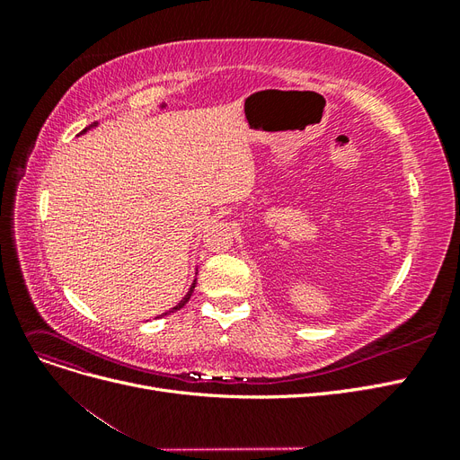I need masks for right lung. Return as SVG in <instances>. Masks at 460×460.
I'll list each match as a JSON object with an SVG mask.
<instances>
[{"mask_svg":"<svg viewBox=\"0 0 460 460\" xmlns=\"http://www.w3.org/2000/svg\"><path fill=\"white\" fill-rule=\"evenodd\" d=\"M95 124H97V122H93V124H92V127H95ZM92 127H88V128H84V130H82V134H84V132H86V130H90V128H92ZM196 282H198V278H196V280H193V284H191V288H190V291H188V294H186V297H184V299H182V301H180V303H178V305H176V307H172V309H171V311H169V313H174V311H178V309H182V307H184V305H186V303H188V301H190V297H191V294H193V288H196ZM169 313H164V314H163V316H166V314H169Z\"/></svg>","mask_w":460,"mask_h":460,"instance_id":"1","label":"right lung"}]
</instances>
